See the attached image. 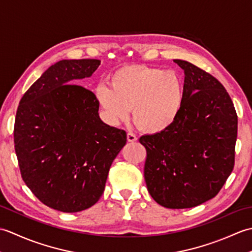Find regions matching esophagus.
Segmentation results:
<instances>
[{
	"label": "esophagus",
	"mask_w": 252,
	"mask_h": 252,
	"mask_svg": "<svg viewBox=\"0 0 252 252\" xmlns=\"http://www.w3.org/2000/svg\"><path fill=\"white\" fill-rule=\"evenodd\" d=\"M126 138H127V141H129V142H136V141H137L136 135L134 134V133H132V132L127 133V134H126Z\"/></svg>",
	"instance_id": "34e87169"
}]
</instances>
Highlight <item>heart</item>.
Listing matches in <instances>:
<instances>
[{
  "mask_svg": "<svg viewBox=\"0 0 252 252\" xmlns=\"http://www.w3.org/2000/svg\"><path fill=\"white\" fill-rule=\"evenodd\" d=\"M106 120L118 125L133 116L136 125L148 133H159L172 125L183 103V83L178 73L160 68L129 65L116 69L109 85L95 88Z\"/></svg>",
  "mask_w": 252,
  "mask_h": 252,
  "instance_id": "1",
  "label": "heart"
}]
</instances>
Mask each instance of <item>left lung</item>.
Wrapping results in <instances>:
<instances>
[{
    "label": "left lung",
    "instance_id": "8db88e82",
    "mask_svg": "<svg viewBox=\"0 0 252 252\" xmlns=\"http://www.w3.org/2000/svg\"><path fill=\"white\" fill-rule=\"evenodd\" d=\"M174 63L185 73L181 110L168 129L140 143L149 194L164 208L185 209L211 199L225 184L235 164L238 119L218 79L189 62Z\"/></svg>",
    "mask_w": 252,
    "mask_h": 252
}]
</instances>
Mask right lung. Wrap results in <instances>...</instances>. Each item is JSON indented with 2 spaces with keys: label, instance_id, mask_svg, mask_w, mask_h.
Masks as SVG:
<instances>
[{
  "label": "right lung",
  "instance_id": "right-lung-1",
  "mask_svg": "<svg viewBox=\"0 0 252 252\" xmlns=\"http://www.w3.org/2000/svg\"><path fill=\"white\" fill-rule=\"evenodd\" d=\"M98 60H63L51 66L19 101L14 144L26 185L45 206L79 212L103 195L125 130L98 116L95 94L77 80L91 77Z\"/></svg>",
  "mask_w": 252,
  "mask_h": 252
}]
</instances>
